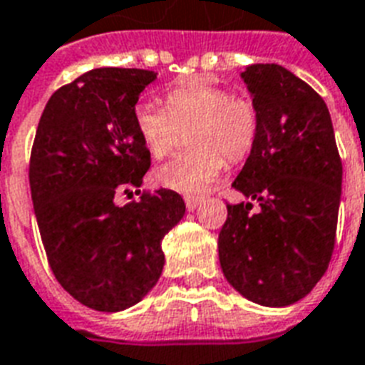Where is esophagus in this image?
<instances>
[{"instance_id": "esophagus-1", "label": "esophagus", "mask_w": 365, "mask_h": 365, "mask_svg": "<svg viewBox=\"0 0 365 365\" xmlns=\"http://www.w3.org/2000/svg\"><path fill=\"white\" fill-rule=\"evenodd\" d=\"M202 202L201 197H185V207H187V210H195V208L199 207Z\"/></svg>"}]
</instances>
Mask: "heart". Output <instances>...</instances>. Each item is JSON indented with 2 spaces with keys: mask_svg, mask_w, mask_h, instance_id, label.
Listing matches in <instances>:
<instances>
[{
  "mask_svg": "<svg viewBox=\"0 0 365 365\" xmlns=\"http://www.w3.org/2000/svg\"><path fill=\"white\" fill-rule=\"evenodd\" d=\"M166 108L141 103L135 128L149 155L164 158L189 133L193 151L158 166L153 178L160 187L202 193L224 170L226 160L239 163L255 149L260 118L249 97L230 96L226 88L193 78L166 91Z\"/></svg>",
  "mask_w": 365,
  "mask_h": 365,
  "instance_id": "heart-1",
  "label": "heart"
}]
</instances>
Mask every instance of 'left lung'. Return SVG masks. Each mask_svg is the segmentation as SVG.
<instances>
[{
  "label": "left lung",
  "instance_id": "left-lung-1",
  "mask_svg": "<svg viewBox=\"0 0 365 365\" xmlns=\"http://www.w3.org/2000/svg\"><path fill=\"white\" fill-rule=\"evenodd\" d=\"M241 78L260 130L233 187L260 210L227 205L220 266L245 299L282 308L304 299L329 266L343 164L327 105L304 80L274 63L247 66Z\"/></svg>",
  "mask_w": 365,
  "mask_h": 365
}]
</instances>
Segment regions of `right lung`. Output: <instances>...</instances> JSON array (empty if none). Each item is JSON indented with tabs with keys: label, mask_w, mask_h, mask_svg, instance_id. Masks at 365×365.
<instances>
[{
	"label": "right lung",
	"mask_w": 365,
	"mask_h": 365,
	"mask_svg": "<svg viewBox=\"0 0 365 365\" xmlns=\"http://www.w3.org/2000/svg\"><path fill=\"white\" fill-rule=\"evenodd\" d=\"M157 80L143 68L103 66L55 91L30 155V193L53 275L99 312L138 304L163 274V239L185 214L172 189L135 191L151 155L135 128L139 93Z\"/></svg>",
	"instance_id": "add662e5"
}]
</instances>
